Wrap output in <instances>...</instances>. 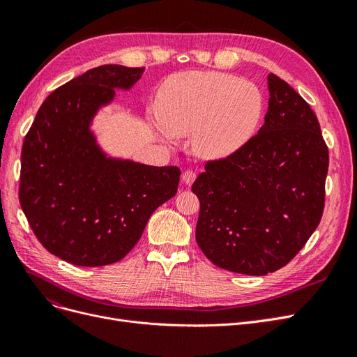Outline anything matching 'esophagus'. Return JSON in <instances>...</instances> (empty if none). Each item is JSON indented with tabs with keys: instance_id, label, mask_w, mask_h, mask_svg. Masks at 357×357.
I'll list each match as a JSON object with an SVG mask.
<instances>
[{
	"instance_id": "obj_1",
	"label": "esophagus",
	"mask_w": 357,
	"mask_h": 357,
	"mask_svg": "<svg viewBox=\"0 0 357 357\" xmlns=\"http://www.w3.org/2000/svg\"><path fill=\"white\" fill-rule=\"evenodd\" d=\"M195 178H197V174L193 171H190V169L183 172V176H181V180H183V183H185L186 186H190L192 183L195 181Z\"/></svg>"
}]
</instances>
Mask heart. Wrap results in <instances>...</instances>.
Here are the masks:
<instances>
[{
    "label": "heart",
    "mask_w": 357,
    "mask_h": 357,
    "mask_svg": "<svg viewBox=\"0 0 357 357\" xmlns=\"http://www.w3.org/2000/svg\"><path fill=\"white\" fill-rule=\"evenodd\" d=\"M264 110V95L252 82L218 71H183L160 84L153 125L165 142L192 135L199 158L223 160L252 142Z\"/></svg>",
    "instance_id": "heart-1"
}]
</instances>
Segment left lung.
Returning <instances> with one entry per match:
<instances>
[{
  "mask_svg": "<svg viewBox=\"0 0 357 357\" xmlns=\"http://www.w3.org/2000/svg\"><path fill=\"white\" fill-rule=\"evenodd\" d=\"M268 92L257 135L234 156L208 162L192 186L199 248L214 265L247 275L290 262L325 207L329 153L317 117L275 74Z\"/></svg>",
  "mask_w": 357,
  "mask_h": 357,
  "instance_id": "1",
  "label": "left lung"
}]
</instances>
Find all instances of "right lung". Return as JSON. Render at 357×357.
I'll return each instance as SVG.
<instances>
[{
	"instance_id": "right-lung-1",
	"label": "right lung",
	"mask_w": 357,
	"mask_h": 357,
	"mask_svg": "<svg viewBox=\"0 0 357 357\" xmlns=\"http://www.w3.org/2000/svg\"><path fill=\"white\" fill-rule=\"evenodd\" d=\"M144 70L110 63L70 80L41 104L24 139L20 205L40 243L73 265L121 261L177 193V167L114 156L93 128L116 91H131Z\"/></svg>"
}]
</instances>
